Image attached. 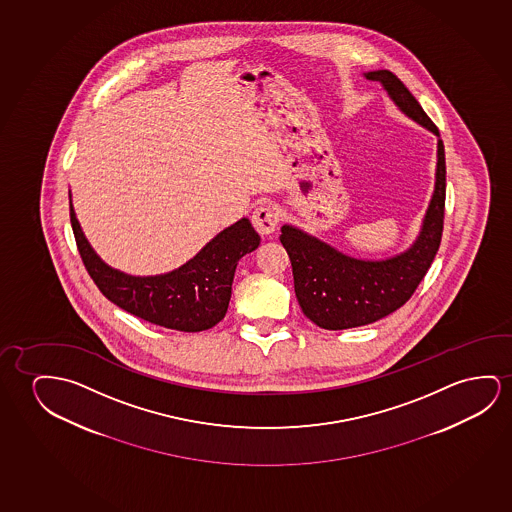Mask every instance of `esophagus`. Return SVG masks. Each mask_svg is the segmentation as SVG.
Listing matches in <instances>:
<instances>
[{
	"label": "esophagus",
	"mask_w": 512,
	"mask_h": 512,
	"mask_svg": "<svg viewBox=\"0 0 512 512\" xmlns=\"http://www.w3.org/2000/svg\"><path fill=\"white\" fill-rule=\"evenodd\" d=\"M252 223L259 234L269 236V234H273L276 227H278L280 216H278V211H276L275 206H273L271 202H266V204H262V206H259V208L253 211Z\"/></svg>",
	"instance_id": "1"
}]
</instances>
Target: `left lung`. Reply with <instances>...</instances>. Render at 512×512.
Instances as JSON below:
<instances>
[{
	"instance_id": "1",
	"label": "left lung",
	"mask_w": 512,
	"mask_h": 512,
	"mask_svg": "<svg viewBox=\"0 0 512 512\" xmlns=\"http://www.w3.org/2000/svg\"><path fill=\"white\" fill-rule=\"evenodd\" d=\"M364 75L380 82L408 118L440 137L435 123L393 72ZM437 156L435 192L423 229L407 252L386 260L354 259L303 230L283 225L280 241L289 253L297 301L313 324L329 331L366 326L396 312L412 297L437 255L444 230L445 151L440 139Z\"/></svg>"
}]
</instances>
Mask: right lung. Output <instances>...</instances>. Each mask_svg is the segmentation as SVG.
Instances as JSON below:
<instances>
[{
    "label": "right lung",
    "mask_w": 512,
    "mask_h": 512,
    "mask_svg": "<svg viewBox=\"0 0 512 512\" xmlns=\"http://www.w3.org/2000/svg\"><path fill=\"white\" fill-rule=\"evenodd\" d=\"M77 250L91 280L111 303L155 326L199 333L225 317L239 259L260 245L248 218L222 230L193 259L167 275L130 276L107 266L82 234L70 200Z\"/></svg>",
    "instance_id": "right-lung-1"
}]
</instances>
